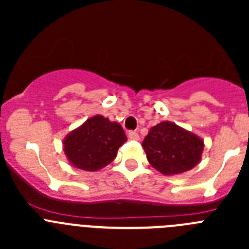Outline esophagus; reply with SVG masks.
Wrapping results in <instances>:
<instances>
[{"label": "esophagus", "instance_id": "1", "mask_svg": "<svg viewBox=\"0 0 249 249\" xmlns=\"http://www.w3.org/2000/svg\"><path fill=\"white\" fill-rule=\"evenodd\" d=\"M128 137H129V140H132V141H138V140H140V135H138L137 132H135V131L129 132Z\"/></svg>", "mask_w": 249, "mask_h": 249}]
</instances>
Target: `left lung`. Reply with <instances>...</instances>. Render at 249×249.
Instances as JSON below:
<instances>
[{
	"instance_id": "8db88e82",
	"label": "left lung",
	"mask_w": 249,
	"mask_h": 249,
	"mask_svg": "<svg viewBox=\"0 0 249 249\" xmlns=\"http://www.w3.org/2000/svg\"><path fill=\"white\" fill-rule=\"evenodd\" d=\"M142 147L153 168L164 176H175L199 163L204 143L192 132L164 121L149 129Z\"/></svg>"
}]
</instances>
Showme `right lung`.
Returning <instances> with one entry per match:
<instances>
[{"instance_id":"add662e5","label":"right lung","mask_w":249,"mask_h":249,"mask_svg":"<svg viewBox=\"0 0 249 249\" xmlns=\"http://www.w3.org/2000/svg\"><path fill=\"white\" fill-rule=\"evenodd\" d=\"M126 141L120 123L97 114L66 136L63 151L72 166L94 172L111 163Z\"/></svg>"}]
</instances>
